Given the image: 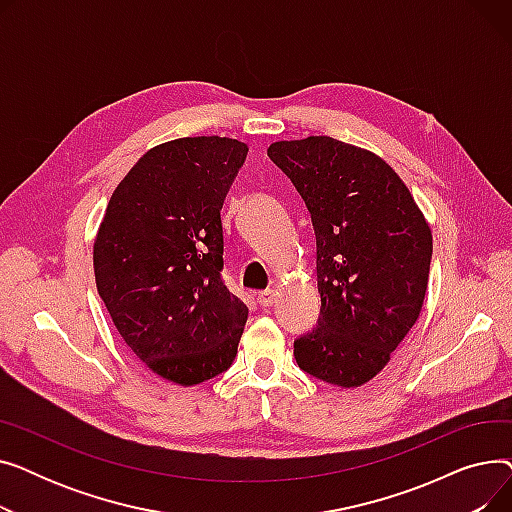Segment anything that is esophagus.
<instances>
[{"label":"esophagus","instance_id":"obj_1","mask_svg":"<svg viewBox=\"0 0 512 512\" xmlns=\"http://www.w3.org/2000/svg\"><path fill=\"white\" fill-rule=\"evenodd\" d=\"M257 301H259L261 307H272V305L276 303V290H272V288L261 290V292L257 294Z\"/></svg>","mask_w":512,"mask_h":512}]
</instances>
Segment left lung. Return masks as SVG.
I'll list each match as a JSON object with an SVG mask.
<instances>
[{"label": "left lung", "instance_id": "8db88e82", "mask_svg": "<svg viewBox=\"0 0 512 512\" xmlns=\"http://www.w3.org/2000/svg\"><path fill=\"white\" fill-rule=\"evenodd\" d=\"M267 155L303 197L315 230L317 326L294 340L313 378L355 388L378 375L419 317L432 230L384 159L332 137L280 141Z\"/></svg>", "mask_w": 512, "mask_h": 512}]
</instances>
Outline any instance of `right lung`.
I'll return each mask as SVG.
<instances>
[{"instance_id": "right-lung-1", "label": "right lung", "mask_w": 512, "mask_h": 512, "mask_svg": "<svg viewBox=\"0 0 512 512\" xmlns=\"http://www.w3.org/2000/svg\"><path fill=\"white\" fill-rule=\"evenodd\" d=\"M247 151L226 137L153 147L116 186L95 238V282L114 326L180 386L224 373L247 324V305L222 280V205Z\"/></svg>"}]
</instances>
